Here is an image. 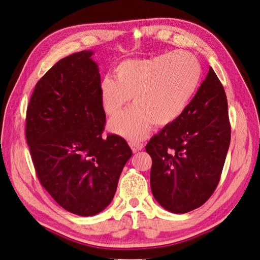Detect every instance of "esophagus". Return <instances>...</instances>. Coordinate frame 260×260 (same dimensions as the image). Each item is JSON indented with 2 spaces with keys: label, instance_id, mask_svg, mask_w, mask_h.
<instances>
[{
  "label": "esophagus",
  "instance_id": "esophagus-1",
  "mask_svg": "<svg viewBox=\"0 0 260 260\" xmlns=\"http://www.w3.org/2000/svg\"><path fill=\"white\" fill-rule=\"evenodd\" d=\"M129 146H131L132 151L134 153L140 151V150L144 148V144H142V142H140V141H134V140L129 141Z\"/></svg>",
  "mask_w": 260,
  "mask_h": 260
}]
</instances>
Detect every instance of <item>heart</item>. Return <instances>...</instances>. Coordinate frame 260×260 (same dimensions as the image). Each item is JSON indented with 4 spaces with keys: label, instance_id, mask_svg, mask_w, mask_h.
I'll list each match as a JSON object with an SVG mask.
<instances>
[{
    "label": "heart",
    "instance_id": "obj_1",
    "mask_svg": "<svg viewBox=\"0 0 260 260\" xmlns=\"http://www.w3.org/2000/svg\"><path fill=\"white\" fill-rule=\"evenodd\" d=\"M115 78L99 85L104 110L114 115L132 99L135 105L109 121L112 133L131 139L146 136L150 125H169L185 112L201 81L198 58L188 52H170L129 59L115 67Z\"/></svg>",
    "mask_w": 260,
    "mask_h": 260
}]
</instances>
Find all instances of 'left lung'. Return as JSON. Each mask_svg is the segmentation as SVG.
<instances>
[{
  "label": "left lung",
  "instance_id": "obj_1",
  "mask_svg": "<svg viewBox=\"0 0 260 260\" xmlns=\"http://www.w3.org/2000/svg\"><path fill=\"white\" fill-rule=\"evenodd\" d=\"M230 138L227 96L211 67L185 112L146 146L158 204L175 214L202 206L218 185Z\"/></svg>",
  "mask_w": 260,
  "mask_h": 260
}]
</instances>
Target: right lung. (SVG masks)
<instances>
[{"instance_id": "obj_1", "label": "right lung", "mask_w": 260, "mask_h": 260, "mask_svg": "<svg viewBox=\"0 0 260 260\" xmlns=\"http://www.w3.org/2000/svg\"><path fill=\"white\" fill-rule=\"evenodd\" d=\"M91 51L64 57L36 85L27 109L26 138L41 185L66 211L94 216L111 203L127 142L103 138L106 113Z\"/></svg>"}]
</instances>
